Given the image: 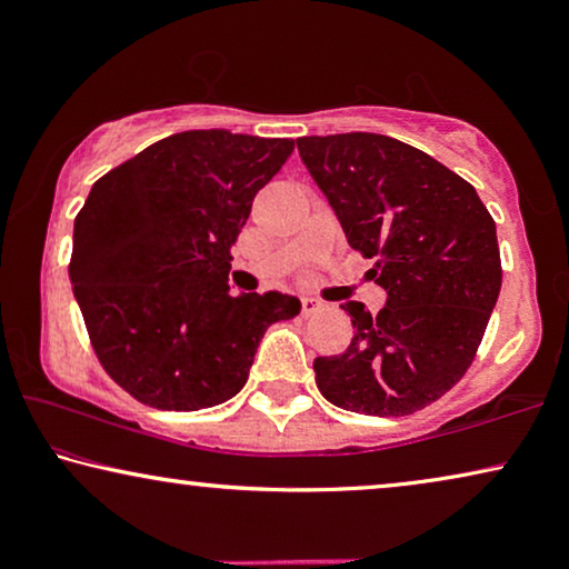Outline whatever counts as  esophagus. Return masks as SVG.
<instances>
[{"label":"esophagus","mask_w":569,"mask_h":569,"mask_svg":"<svg viewBox=\"0 0 569 569\" xmlns=\"http://www.w3.org/2000/svg\"><path fill=\"white\" fill-rule=\"evenodd\" d=\"M321 308H323V300L310 298V295H306V298H302V313H306V316H313Z\"/></svg>","instance_id":"obj_1"}]
</instances>
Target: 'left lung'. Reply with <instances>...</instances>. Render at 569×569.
<instances>
[{
  "label": "left lung",
  "instance_id": "8db88e82",
  "mask_svg": "<svg viewBox=\"0 0 569 569\" xmlns=\"http://www.w3.org/2000/svg\"><path fill=\"white\" fill-rule=\"evenodd\" d=\"M298 150L388 292L376 316L341 306L355 337L316 357L318 391L357 415H415L466 376L485 339L502 287L492 214L469 181L393 137H300Z\"/></svg>",
  "mask_w": 569,
  "mask_h": 569
}]
</instances>
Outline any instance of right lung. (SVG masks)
<instances>
[{
	"instance_id": "right-lung-1",
	"label": "right lung",
	"mask_w": 569,
	"mask_h": 569,
	"mask_svg": "<svg viewBox=\"0 0 569 569\" xmlns=\"http://www.w3.org/2000/svg\"><path fill=\"white\" fill-rule=\"evenodd\" d=\"M292 150V139L181 131L92 186L69 282L98 362L139 403L199 411L232 399L263 331L300 313L290 295L228 287L253 197Z\"/></svg>"
}]
</instances>
